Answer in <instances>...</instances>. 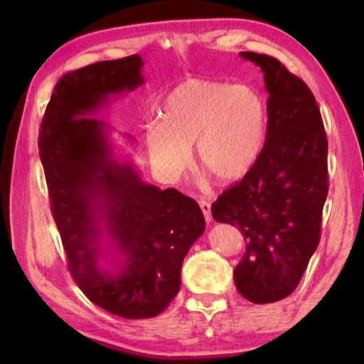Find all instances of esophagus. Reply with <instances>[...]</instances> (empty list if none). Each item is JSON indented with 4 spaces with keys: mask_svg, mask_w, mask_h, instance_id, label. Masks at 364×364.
Here are the masks:
<instances>
[{
    "mask_svg": "<svg viewBox=\"0 0 364 364\" xmlns=\"http://www.w3.org/2000/svg\"><path fill=\"white\" fill-rule=\"evenodd\" d=\"M199 205L202 208V213H204V217L207 221L212 220V210H210V202H207L205 199H200L199 200Z\"/></svg>",
    "mask_w": 364,
    "mask_h": 364,
    "instance_id": "34e87169",
    "label": "esophagus"
}]
</instances>
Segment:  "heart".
Wrapping results in <instances>:
<instances>
[{
	"label": "heart",
	"mask_w": 364,
	"mask_h": 364,
	"mask_svg": "<svg viewBox=\"0 0 364 364\" xmlns=\"http://www.w3.org/2000/svg\"><path fill=\"white\" fill-rule=\"evenodd\" d=\"M267 106L254 88L188 78L164 100L160 122L146 130L152 162L167 176H180L194 144L196 160L218 181H236L260 154Z\"/></svg>",
	"instance_id": "b5f03b06"
}]
</instances>
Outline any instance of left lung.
<instances>
[{
	"label": "left lung",
	"instance_id": "obj_1",
	"mask_svg": "<svg viewBox=\"0 0 364 364\" xmlns=\"http://www.w3.org/2000/svg\"><path fill=\"white\" fill-rule=\"evenodd\" d=\"M241 56L264 73L267 138L242 180L213 202L212 217L244 234L245 254L234 268L239 294L271 304L295 291L321 239L328 138L304 80L267 54Z\"/></svg>",
	"mask_w": 364,
	"mask_h": 364
}]
</instances>
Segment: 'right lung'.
Masks as SVG:
<instances>
[{
    "instance_id": "right-lung-1",
    "label": "right lung",
    "mask_w": 364,
    "mask_h": 364,
    "mask_svg": "<svg viewBox=\"0 0 364 364\" xmlns=\"http://www.w3.org/2000/svg\"><path fill=\"white\" fill-rule=\"evenodd\" d=\"M141 67L143 59L133 54L65 73L38 138L72 278L93 304L127 319L154 318L168 306L180 291L184 257L205 230L194 199L146 184L130 164L117 162L106 123L93 117L109 95L143 85ZM104 227L113 242L114 272L99 264Z\"/></svg>"
}]
</instances>
